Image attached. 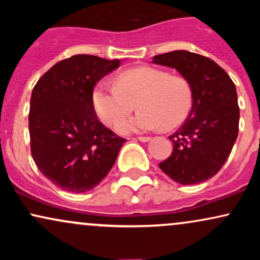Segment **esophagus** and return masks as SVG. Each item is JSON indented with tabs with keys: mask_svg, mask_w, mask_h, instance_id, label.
<instances>
[{
	"mask_svg": "<svg viewBox=\"0 0 260 260\" xmlns=\"http://www.w3.org/2000/svg\"><path fill=\"white\" fill-rule=\"evenodd\" d=\"M139 140V142H143V143H145V142H149V140H150L151 138L150 137H138V138H137Z\"/></svg>",
	"mask_w": 260,
	"mask_h": 260,
	"instance_id": "esophagus-1",
	"label": "esophagus"
}]
</instances>
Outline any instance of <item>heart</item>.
<instances>
[{
	"label": "heart",
	"instance_id": "heart-1",
	"mask_svg": "<svg viewBox=\"0 0 260 260\" xmlns=\"http://www.w3.org/2000/svg\"><path fill=\"white\" fill-rule=\"evenodd\" d=\"M91 101L95 113L106 126L132 112L137 104V115L116 126L117 132L128 134L180 126L190 111L192 91L181 77L157 68L140 67L120 74L116 86L104 83L95 86Z\"/></svg>",
	"mask_w": 260,
	"mask_h": 260
}]
</instances>
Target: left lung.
I'll return each instance as SVG.
<instances>
[{"instance_id":"8db88e82","label":"left lung","mask_w":260,"mask_h":260,"mask_svg":"<svg viewBox=\"0 0 260 260\" xmlns=\"http://www.w3.org/2000/svg\"><path fill=\"white\" fill-rule=\"evenodd\" d=\"M153 62L175 68L192 91L189 116L169 137L174 150L159 168L181 184L207 181L220 171L237 139L240 107L234 82L213 59L184 50L154 56Z\"/></svg>"}]
</instances>
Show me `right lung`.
I'll use <instances>...</instances> for the list:
<instances>
[{"instance_id":"add662e5","label":"right lung","mask_w":260,"mask_h":260,"mask_svg":"<svg viewBox=\"0 0 260 260\" xmlns=\"http://www.w3.org/2000/svg\"><path fill=\"white\" fill-rule=\"evenodd\" d=\"M120 67V59L74 55L38 80L29 110L31 156L55 186L84 193L96 187L115 164L126 139L98 120L92 89Z\"/></svg>"}]
</instances>
